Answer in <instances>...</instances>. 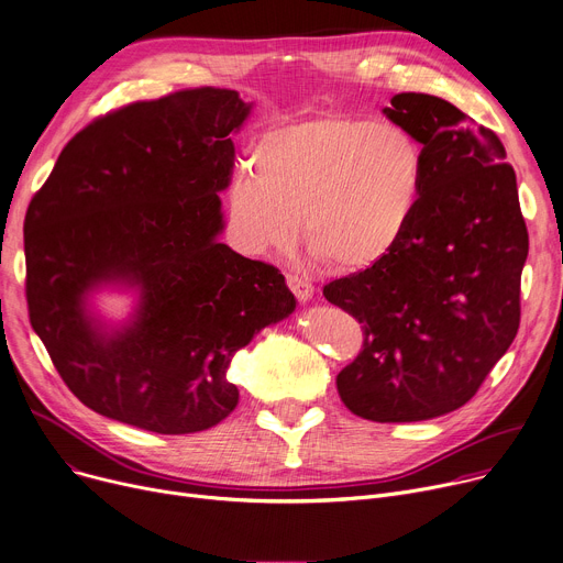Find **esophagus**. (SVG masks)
Masks as SVG:
<instances>
[{
	"label": "esophagus",
	"mask_w": 563,
	"mask_h": 563,
	"mask_svg": "<svg viewBox=\"0 0 563 563\" xmlns=\"http://www.w3.org/2000/svg\"><path fill=\"white\" fill-rule=\"evenodd\" d=\"M287 285L289 289L294 291V296L298 298V301H310V298L314 296V285L310 278L301 276V274H287Z\"/></svg>",
	"instance_id": "34e87169"
}]
</instances>
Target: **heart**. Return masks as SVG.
<instances>
[{"label":"heart","mask_w":563,"mask_h":563,"mask_svg":"<svg viewBox=\"0 0 563 563\" xmlns=\"http://www.w3.org/2000/svg\"><path fill=\"white\" fill-rule=\"evenodd\" d=\"M229 195L235 244L251 255L306 242L325 265L364 272L407 238L423 201L426 148L407 126L330 112L278 126L251 152Z\"/></svg>","instance_id":"b5f03b06"}]
</instances>
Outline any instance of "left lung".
Segmentation results:
<instances>
[{
    "mask_svg": "<svg viewBox=\"0 0 563 563\" xmlns=\"http://www.w3.org/2000/svg\"><path fill=\"white\" fill-rule=\"evenodd\" d=\"M385 115L426 148V190L402 244L323 296L362 323L336 376L353 415L409 423L466 405L520 323L528 229L500 137L451 101L400 92Z\"/></svg>",
    "mask_w": 563,
    "mask_h": 563,
    "instance_id": "8db88e82",
    "label": "left lung"
}]
</instances>
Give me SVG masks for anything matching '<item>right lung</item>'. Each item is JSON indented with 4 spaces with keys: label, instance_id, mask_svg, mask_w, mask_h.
Instances as JSON below:
<instances>
[{
    "label": "right lung",
    "instance_id": "1",
    "mask_svg": "<svg viewBox=\"0 0 563 563\" xmlns=\"http://www.w3.org/2000/svg\"><path fill=\"white\" fill-rule=\"evenodd\" d=\"M249 112L227 88L110 110L65 144L29 203V321L101 417L158 434L217 426L240 400L233 355L296 308L274 265L217 240L231 135ZM101 282L141 289L132 321L110 333L85 308Z\"/></svg>",
    "mask_w": 563,
    "mask_h": 563
}]
</instances>
